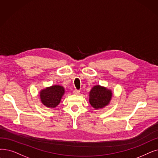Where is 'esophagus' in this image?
<instances>
[{
	"label": "esophagus",
	"mask_w": 158,
	"mask_h": 158,
	"mask_svg": "<svg viewBox=\"0 0 158 158\" xmlns=\"http://www.w3.org/2000/svg\"><path fill=\"white\" fill-rule=\"evenodd\" d=\"M73 94L74 95H79L80 94V91L79 90H73Z\"/></svg>",
	"instance_id": "obj_1"
}]
</instances>
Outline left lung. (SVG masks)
I'll return each mask as SVG.
<instances>
[{
    "mask_svg": "<svg viewBox=\"0 0 158 158\" xmlns=\"http://www.w3.org/2000/svg\"><path fill=\"white\" fill-rule=\"evenodd\" d=\"M112 98V92L110 89L101 85L92 87L89 93V102L95 110L105 108L109 105Z\"/></svg>",
    "mask_w": 158,
    "mask_h": 158,
    "instance_id": "1",
    "label": "left lung"
}]
</instances>
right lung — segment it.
I'll list each match as a JSON object with an SVG mask.
<instances>
[{"label": "right lung", "mask_w": 158, "mask_h": 158, "mask_svg": "<svg viewBox=\"0 0 158 158\" xmlns=\"http://www.w3.org/2000/svg\"><path fill=\"white\" fill-rule=\"evenodd\" d=\"M65 93L64 88L60 85L46 87L39 92L40 101L48 108H55L60 103Z\"/></svg>", "instance_id": "right-lung-1"}]
</instances>
